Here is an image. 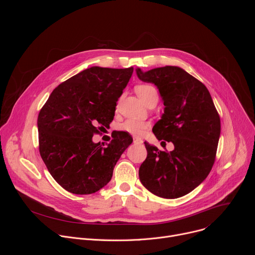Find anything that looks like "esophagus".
Listing matches in <instances>:
<instances>
[{
	"label": "esophagus",
	"mask_w": 255,
	"mask_h": 255,
	"mask_svg": "<svg viewBox=\"0 0 255 255\" xmlns=\"http://www.w3.org/2000/svg\"><path fill=\"white\" fill-rule=\"evenodd\" d=\"M133 142H134L135 144H141V143H142V140L139 139V138H137V137H134V138H133Z\"/></svg>",
	"instance_id": "1"
}]
</instances>
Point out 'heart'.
<instances>
[{
  "label": "heart",
  "instance_id": "b5f03b06",
  "mask_svg": "<svg viewBox=\"0 0 255 255\" xmlns=\"http://www.w3.org/2000/svg\"><path fill=\"white\" fill-rule=\"evenodd\" d=\"M135 91L137 95L145 103H146L151 97L157 96L156 89L151 85H139L135 88ZM147 127H148V123L145 121L137 120V119H127L118 126V129L120 131L126 132L134 136H141L144 133V131L147 129Z\"/></svg>",
  "mask_w": 255,
  "mask_h": 255
}]
</instances>
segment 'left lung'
<instances>
[{"label": "left lung", "mask_w": 255, "mask_h": 255, "mask_svg": "<svg viewBox=\"0 0 255 255\" xmlns=\"http://www.w3.org/2000/svg\"><path fill=\"white\" fill-rule=\"evenodd\" d=\"M138 78L154 84L162 97L164 113L153 126L161 144L171 142L172 151H161L144 142L146 159L139 168L141 184L165 199L183 197L210 173L216 158L221 122L206 86L178 66H163Z\"/></svg>", "instance_id": "obj_1"}]
</instances>
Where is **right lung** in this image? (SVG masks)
<instances>
[{
    "label": "right lung",
    "instance_id": "1",
    "mask_svg": "<svg viewBox=\"0 0 255 255\" xmlns=\"http://www.w3.org/2000/svg\"><path fill=\"white\" fill-rule=\"evenodd\" d=\"M133 69L87 68L56 87L41 108L39 152L52 177L67 192L89 195L104 188L132 143L123 131L115 132L106 145L92 139L114 119Z\"/></svg>",
    "mask_w": 255,
    "mask_h": 255
}]
</instances>
